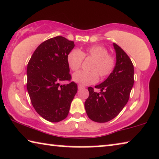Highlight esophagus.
Instances as JSON below:
<instances>
[{
  "mask_svg": "<svg viewBox=\"0 0 159 159\" xmlns=\"http://www.w3.org/2000/svg\"><path fill=\"white\" fill-rule=\"evenodd\" d=\"M83 87H84L83 86V85H82V84H78V89H79L83 88Z\"/></svg>",
  "mask_w": 159,
  "mask_h": 159,
  "instance_id": "1",
  "label": "esophagus"
}]
</instances>
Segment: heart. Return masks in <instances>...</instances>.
I'll list each match as a JSON object with an SVG mask.
<instances>
[{
  "label": "heart",
  "instance_id": "1",
  "mask_svg": "<svg viewBox=\"0 0 159 159\" xmlns=\"http://www.w3.org/2000/svg\"><path fill=\"white\" fill-rule=\"evenodd\" d=\"M92 58L89 66L91 71H79L73 75V80L82 85L95 84L99 80V75L105 78L113 71L116 61L112 55L108 54L107 49L102 46H91L84 51L74 49L68 53L66 62L72 71H77L81 67L84 58Z\"/></svg>",
  "mask_w": 159,
  "mask_h": 159
}]
</instances>
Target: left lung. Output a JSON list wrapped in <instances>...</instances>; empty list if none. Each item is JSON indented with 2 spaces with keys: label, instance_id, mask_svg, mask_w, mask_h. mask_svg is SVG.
<instances>
[{
  "label": "left lung",
  "instance_id": "1",
  "mask_svg": "<svg viewBox=\"0 0 159 159\" xmlns=\"http://www.w3.org/2000/svg\"><path fill=\"white\" fill-rule=\"evenodd\" d=\"M116 63L112 72L102 83L96 85L100 93L89 87L84 102L87 116L98 123H106L118 116L129 100L134 83V67L128 54L116 43Z\"/></svg>",
  "mask_w": 159,
  "mask_h": 159
}]
</instances>
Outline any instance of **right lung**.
Instances as JSON below:
<instances>
[{"label":"right lung","instance_id":"right-lung-1","mask_svg":"<svg viewBox=\"0 0 159 159\" xmlns=\"http://www.w3.org/2000/svg\"><path fill=\"white\" fill-rule=\"evenodd\" d=\"M74 41L56 36L41 43L27 66V90L32 105L39 115L52 123L63 120L68 116L71 102L77 92V84L70 81L68 53Z\"/></svg>","mask_w":159,"mask_h":159}]
</instances>
